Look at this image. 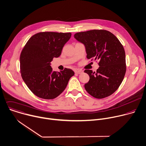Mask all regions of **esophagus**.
I'll return each mask as SVG.
<instances>
[{"label": "esophagus", "mask_w": 146, "mask_h": 146, "mask_svg": "<svg viewBox=\"0 0 146 146\" xmlns=\"http://www.w3.org/2000/svg\"><path fill=\"white\" fill-rule=\"evenodd\" d=\"M83 71L80 70H76L75 71V72L76 73V74H80L83 73Z\"/></svg>", "instance_id": "esophagus-1"}]
</instances>
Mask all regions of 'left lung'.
Here are the masks:
<instances>
[{"mask_svg":"<svg viewBox=\"0 0 146 146\" xmlns=\"http://www.w3.org/2000/svg\"><path fill=\"white\" fill-rule=\"evenodd\" d=\"M85 46L87 58L98 60L97 72L85 70L90 76L84 84L87 92L94 98L107 97L118 89L125 72V53L119 39L105 30H92L74 35Z\"/></svg>","mask_w":146,"mask_h":146,"instance_id":"8db88e82","label":"left lung"}]
</instances>
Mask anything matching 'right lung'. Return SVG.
Listing matches in <instances>:
<instances>
[{"label": "right lung", "mask_w": 146, "mask_h": 146, "mask_svg": "<svg viewBox=\"0 0 146 146\" xmlns=\"http://www.w3.org/2000/svg\"><path fill=\"white\" fill-rule=\"evenodd\" d=\"M71 33L40 32L31 37L20 56L22 78L30 90L42 99L52 100L66 88L74 72L69 68L56 72L50 63L59 57Z\"/></svg>", "instance_id": "1"}]
</instances>
